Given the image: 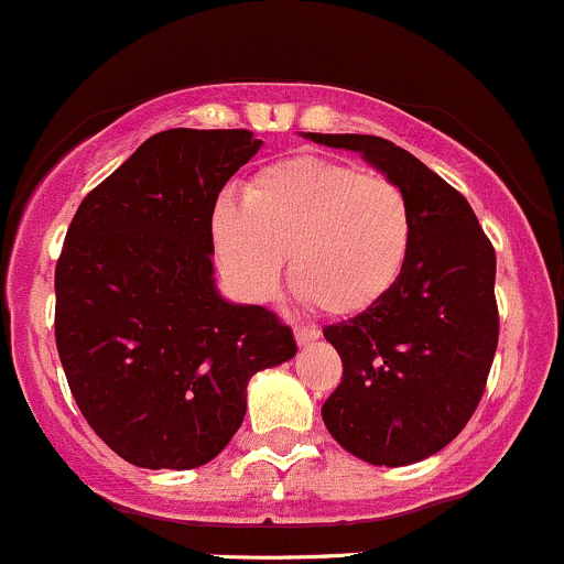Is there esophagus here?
<instances>
[{
	"mask_svg": "<svg viewBox=\"0 0 564 564\" xmlns=\"http://www.w3.org/2000/svg\"><path fill=\"white\" fill-rule=\"evenodd\" d=\"M318 327H294V338H297L300 346H308L311 340L318 338Z\"/></svg>",
	"mask_w": 564,
	"mask_h": 564,
	"instance_id": "obj_1",
	"label": "esophagus"
}]
</instances>
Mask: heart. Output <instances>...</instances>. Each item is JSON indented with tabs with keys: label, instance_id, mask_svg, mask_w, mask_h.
I'll return each mask as SVG.
<instances>
[{
	"label": "heart",
	"instance_id": "obj_1",
	"mask_svg": "<svg viewBox=\"0 0 564 564\" xmlns=\"http://www.w3.org/2000/svg\"><path fill=\"white\" fill-rule=\"evenodd\" d=\"M215 253L248 297H267L289 256L294 292L327 316H355L395 286L412 248V207L395 180L294 155L248 180L242 204L215 202Z\"/></svg>",
	"mask_w": 564,
	"mask_h": 564
}]
</instances>
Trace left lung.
<instances>
[{"instance_id": "left-lung-1", "label": "left lung", "mask_w": 564, "mask_h": 564, "mask_svg": "<svg viewBox=\"0 0 564 564\" xmlns=\"http://www.w3.org/2000/svg\"><path fill=\"white\" fill-rule=\"evenodd\" d=\"M308 135L362 152L412 207V248L395 286L324 327L344 377L322 417L351 456L414 464L456 440L486 392L499 340L497 253L469 202L412 152L379 135Z\"/></svg>"}]
</instances>
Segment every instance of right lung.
<instances>
[{
	"label": "right lung",
	"mask_w": 564,
	"mask_h": 564,
	"mask_svg": "<svg viewBox=\"0 0 564 564\" xmlns=\"http://www.w3.org/2000/svg\"><path fill=\"white\" fill-rule=\"evenodd\" d=\"M259 139L174 128L84 196L56 261L54 335L89 429L144 469L229 445L256 371L294 357L292 327L213 283V207Z\"/></svg>",
	"instance_id": "right-lung-1"
}]
</instances>
